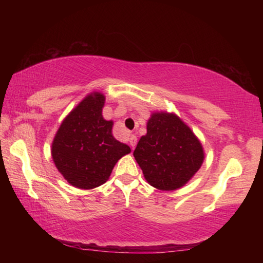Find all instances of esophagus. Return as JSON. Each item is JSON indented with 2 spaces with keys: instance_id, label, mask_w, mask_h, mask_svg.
Listing matches in <instances>:
<instances>
[{
  "instance_id": "1",
  "label": "esophagus",
  "mask_w": 263,
  "mask_h": 263,
  "mask_svg": "<svg viewBox=\"0 0 263 263\" xmlns=\"http://www.w3.org/2000/svg\"><path fill=\"white\" fill-rule=\"evenodd\" d=\"M130 145H131V147L132 148H135L136 147V145H137V137L136 136H133V135H131L130 136Z\"/></svg>"
}]
</instances>
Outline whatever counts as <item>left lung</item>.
<instances>
[{
    "label": "left lung",
    "mask_w": 263,
    "mask_h": 263,
    "mask_svg": "<svg viewBox=\"0 0 263 263\" xmlns=\"http://www.w3.org/2000/svg\"><path fill=\"white\" fill-rule=\"evenodd\" d=\"M145 180L159 190L180 189L193 179L204 161V149L179 116L167 111L151 115L147 133L133 152Z\"/></svg>",
    "instance_id": "1"
}]
</instances>
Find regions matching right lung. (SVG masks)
Instances as JSON below:
<instances>
[{
  "label": "right lung",
  "mask_w": 263,
  "mask_h": 263,
  "mask_svg": "<svg viewBox=\"0 0 263 263\" xmlns=\"http://www.w3.org/2000/svg\"><path fill=\"white\" fill-rule=\"evenodd\" d=\"M104 103L102 92L88 94L66 116L53 139V161L75 188L88 190L105 183L118 160L131 152L112 136L114 122L102 116Z\"/></svg>",
  "instance_id": "right-lung-1"
}]
</instances>
